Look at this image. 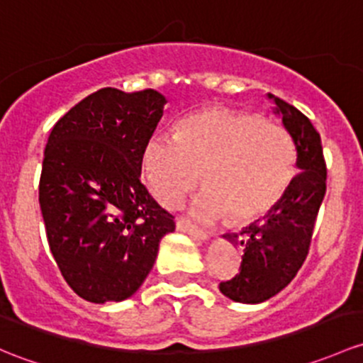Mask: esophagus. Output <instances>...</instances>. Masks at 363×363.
I'll list each match as a JSON object with an SVG mask.
<instances>
[{
    "mask_svg": "<svg viewBox=\"0 0 363 363\" xmlns=\"http://www.w3.org/2000/svg\"><path fill=\"white\" fill-rule=\"evenodd\" d=\"M175 226H177L179 231L189 233V235L194 236V238H198V240H208V238H211V233L200 230V228H196V226H193V224L189 223L188 219H184V217H179L177 223H175Z\"/></svg>",
    "mask_w": 363,
    "mask_h": 363,
    "instance_id": "esophagus-1",
    "label": "esophagus"
}]
</instances>
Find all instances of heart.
I'll use <instances>...</instances> for the list:
<instances>
[{"label":"heart","instance_id":"heart-1","mask_svg":"<svg viewBox=\"0 0 363 363\" xmlns=\"http://www.w3.org/2000/svg\"><path fill=\"white\" fill-rule=\"evenodd\" d=\"M296 147L281 125L257 113L211 108L182 121L177 137H152L144 151V179L165 207L200 179L205 191L193 212L208 219H257L277 207L296 175Z\"/></svg>","mask_w":363,"mask_h":363}]
</instances>
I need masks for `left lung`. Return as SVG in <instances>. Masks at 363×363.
Returning a JSON list of instances; mask_svg holds the SVG:
<instances>
[{"label":"left lung","instance_id":"8db88e82","mask_svg":"<svg viewBox=\"0 0 363 363\" xmlns=\"http://www.w3.org/2000/svg\"><path fill=\"white\" fill-rule=\"evenodd\" d=\"M268 97L273 113L291 133L301 172L261 223L224 235L235 247H243L240 272L219 284L220 292L236 303H262L291 284L310 252L313 228L327 189L320 133L299 109L272 94Z\"/></svg>","mask_w":363,"mask_h":363}]
</instances>
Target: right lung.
<instances>
[{"instance_id": "right-lung-1", "label": "right lung", "mask_w": 363, "mask_h": 363, "mask_svg": "<svg viewBox=\"0 0 363 363\" xmlns=\"http://www.w3.org/2000/svg\"><path fill=\"white\" fill-rule=\"evenodd\" d=\"M167 99L146 89H101L71 108L48 135L40 207L52 255L67 285L104 304L137 292L160 240L175 230L140 182L144 151Z\"/></svg>"}]
</instances>
